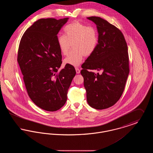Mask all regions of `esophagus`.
Wrapping results in <instances>:
<instances>
[{
  "label": "esophagus",
  "mask_w": 153,
  "mask_h": 153,
  "mask_svg": "<svg viewBox=\"0 0 153 153\" xmlns=\"http://www.w3.org/2000/svg\"><path fill=\"white\" fill-rule=\"evenodd\" d=\"M76 73H80V70L78 68H76Z\"/></svg>",
  "instance_id": "34e87169"
}]
</instances>
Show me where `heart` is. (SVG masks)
I'll list each match as a JSON object with an SVG mask.
<instances>
[{"mask_svg":"<svg viewBox=\"0 0 153 153\" xmlns=\"http://www.w3.org/2000/svg\"><path fill=\"white\" fill-rule=\"evenodd\" d=\"M65 35H58L57 42L61 53L66 56L72 45L74 48L65 58L64 63L73 66L79 65L84 56L91 55L96 49L99 41L98 31L95 27L79 21L66 25Z\"/></svg>","mask_w":153,"mask_h":153,"instance_id":"1","label":"heart"}]
</instances>
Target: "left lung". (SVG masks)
Returning <instances> with one entry per match:
<instances>
[{"label":"left lung","mask_w":153,"mask_h":153,"mask_svg":"<svg viewBox=\"0 0 153 153\" xmlns=\"http://www.w3.org/2000/svg\"><path fill=\"white\" fill-rule=\"evenodd\" d=\"M95 23L99 41L95 51L83 64L81 74L88 104L96 109L108 108L123 92L130 68L128 48L121 31L98 16L87 18ZM103 71L101 75L88 69Z\"/></svg>","instance_id":"8db88e82"}]
</instances>
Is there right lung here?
<instances>
[{
    "instance_id": "add662e5",
    "label": "right lung",
    "mask_w": 153,
    "mask_h": 153,
    "mask_svg": "<svg viewBox=\"0 0 153 153\" xmlns=\"http://www.w3.org/2000/svg\"><path fill=\"white\" fill-rule=\"evenodd\" d=\"M68 18L40 19L22 36L17 61L30 98L41 109L56 111L64 105L76 70L62 64L57 34Z\"/></svg>"
}]
</instances>
